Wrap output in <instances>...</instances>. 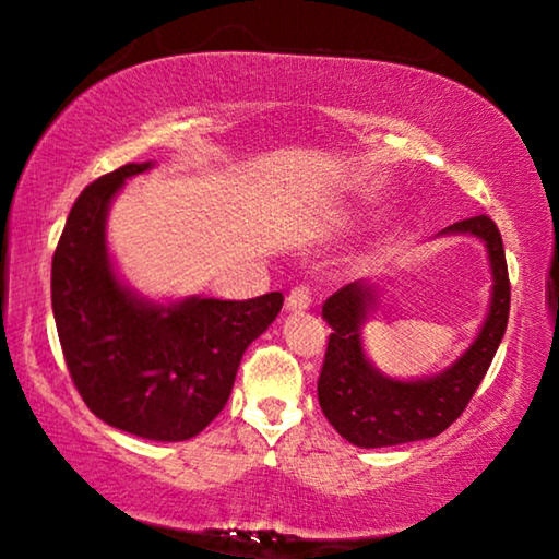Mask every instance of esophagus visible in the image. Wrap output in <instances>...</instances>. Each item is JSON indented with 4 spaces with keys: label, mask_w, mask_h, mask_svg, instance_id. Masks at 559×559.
<instances>
[{
    "label": "esophagus",
    "mask_w": 559,
    "mask_h": 559,
    "mask_svg": "<svg viewBox=\"0 0 559 559\" xmlns=\"http://www.w3.org/2000/svg\"><path fill=\"white\" fill-rule=\"evenodd\" d=\"M310 302H312V293L308 285H297V287H293V293L287 295L289 310H308Z\"/></svg>",
    "instance_id": "obj_1"
}]
</instances>
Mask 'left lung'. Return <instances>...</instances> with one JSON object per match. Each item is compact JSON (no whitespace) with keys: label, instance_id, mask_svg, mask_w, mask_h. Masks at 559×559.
Returning a JSON list of instances; mask_svg holds the SVG:
<instances>
[{"label":"left lung","instance_id":"left-lung-1","mask_svg":"<svg viewBox=\"0 0 559 559\" xmlns=\"http://www.w3.org/2000/svg\"><path fill=\"white\" fill-rule=\"evenodd\" d=\"M442 234H471L486 241L493 297L478 338L440 377L396 381L381 377L369 364L358 335L373 300V287L366 282H350L323 305V318L333 333L320 369L318 402L328 423L356 448L402 445L448 430L468 407L507 333L511 285L499 228L488 216H473L448 226Z\"/></svg>","mask_w":559,"mask_h":559}]
</instances>
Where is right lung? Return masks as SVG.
Instances as JSON below:
<instances>
[{"label":"right lung","instance_id":"right-lung-1","mask_svg":"<svg viewBox=\"0 0 559 559\" xmlns=\"http://www.w3.org/2000/svg\"><path fill=\"white\" fill-rule=\"evenodd\" d=\"M150 165L129 163L75 198L52 254V316L68 373L98 419L136 438L180 442L218 417L243 350L285 297H190L165 308L121 287L106 251V211L124 180Z\"/></svg>","mask_w":559,"mask_h":559}]
</instances>
